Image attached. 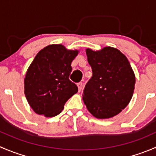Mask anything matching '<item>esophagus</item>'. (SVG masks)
Segmentation results:
<instances>
[{
  "mask_svg": "<svg viewBox=\"0 0 156 156\" xmlns=\"http://www.w3.org/2000/svg\"><path fill=\"white\" fill-rule=\"evenodd\" d=\"M77 85H78V91H81L83 88V83L79 82L77 84Z\"/></svg>",
  "mask_w": 156,
  "mask_h": 156,
  "instance_id": "1",
  "label": "esophagus"
}]
</instances>
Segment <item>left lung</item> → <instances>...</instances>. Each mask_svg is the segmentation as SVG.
I'll return each mask as SVG.
<instances>
[{"instance_id": "8db88e82", "label": "left lung", "mask_w": 156, "mask_h": 156, "mask_svg": "<svg viewBox=\"0 0 156 156\" xmlns=\"http://www.w3.org/2000/svg\"><path fill=\"white\" fill-rule=\"evenodd\" d=\"M93 75L84 89L83 100L97 119H108L124 109L133 94L135 75L127 57L106 47L100 51L86 50Z\"/></svg>"}]
</instances>
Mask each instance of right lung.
Returning a JSON list of instances; mask_svg holds the SVG:
<instances>
[{
    "mask_svg": "<svg viewBox=\"0 0 156 156\" xmlns=\"http://www.w3.org/2000/svg\"><path fill=\"white\" fill-rule=\"evenodd\" d=\"M77 50L61 44L49 45L38 52L25 78V94L30 106L38 115H59L78 88L69 79Z\"/></svg>",
    "mask_w": 156,
    "mask_h": 156,
    "instance_id": "obj_1",
    "label": "right lung"
}]
</instances>
